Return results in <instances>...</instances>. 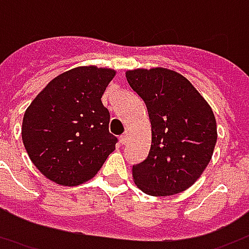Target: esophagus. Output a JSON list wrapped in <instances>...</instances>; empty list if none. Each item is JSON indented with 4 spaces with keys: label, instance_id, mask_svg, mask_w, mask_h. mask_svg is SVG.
<instances>
[{
    "label": "esophagus",
    "instance_id": "34e87169",
    "mask_svg": "<svg viewBox=\"0 0 249 249\" xmlns=\"http://www.w3.org/2000/svg\"><path fill=\"white\" fill-rule=\"evenodd\" d=\"M126 141H128V134L126 133L121 134V136H120V142H121V145H125Z\"/></svg>",
    "mask_w": 249,
    "mask_h": 249
}]
</instances>
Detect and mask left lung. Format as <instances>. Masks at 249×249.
I'll return each mask as SVG.
<instances>
[{
    "label": "left lung",
    "mask_w": 249,
    "mask_h": 249,
    "mask_svg": "<svg viewBox=\"0 0 249 249\" xmlns=\"http://www.w3.org/2000/svg\"><path fill=\"white\" fill-rule=\"evenodd\" d=\"M126 80L145 103L152 125L148 157L133 165V181L153 196L185 191L213 157L218 139L209 103L185 76L169 68H137Z\"/></svg>",
    "instance_id": "left-lung-1"
}]
</instances>
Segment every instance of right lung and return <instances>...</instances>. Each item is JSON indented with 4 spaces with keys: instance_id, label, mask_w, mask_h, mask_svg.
I'll use <instances>...</instances> for the list:
<instances>
[{
    "instance_id": "obj_1",
    "label": "right lung",
    "mask_w": 249,
    "mask_h": 249,
    "mask_svg": "<svg viewBox=\"0 0 249 249\" xmlns=\"http://www.w3.org/2000/svg\"><path fill=\"white\" fill-rule=\"evenodd\" d=\"M116 71L82 66L60 73L36 95L22 121V141L31 162L62 186L96 176L116 148L109 112L101 96Z\"/></svg>"
}]
</instances>
